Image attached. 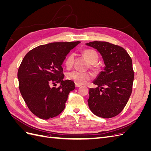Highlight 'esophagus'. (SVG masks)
<instances>
[{
  "mask_svg": "<svg viewBox=\"0 0 151 151\" xmlns=\"http://www.w3.org/2000/svg\"><path fill=\"white\" fill-rule=\"evenodd\" d=\"M75 86H76V88H79V87H80L81 85H80V84H75Z\"/></svg>",
  "mask_w": 151,
  "mask_h": 151,
  "instance_id": "34e87169",
  "label": "esophagus"
}]
</instances>
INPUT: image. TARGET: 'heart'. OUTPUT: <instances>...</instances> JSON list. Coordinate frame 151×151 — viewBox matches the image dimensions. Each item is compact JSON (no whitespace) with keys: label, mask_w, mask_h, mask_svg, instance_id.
Returning <instances> with one entry per match:
<instances>
[{"label":"heart","mask_w":151,"mask_h":151,"mask_svg":"<svg viewBox=\"0 0 151 151\" xmlns=\"http://www.w3.org/2000/svg\"><path fill=\"white\" fill-rule=\"evenodd\" d=\"M83 56L90 63V68L96 74H98L101 71V67L98 61L99 60V55L96 50L93 49H85L82 52ZM74 55L73 54L68 55L65 60V66L68 69L71 68L74 65ZM67 77L68 80H70L77 84H84L92 79V75L89 72H83L74 70L68 72Z\"/></svg>","instance_id":"heart-1"}]
</instances>
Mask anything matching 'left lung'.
<instances>
[{
  "mask_svg": "<svg viewBox=\"0 0 151 151\" xmlns=\"http://www.w3.org/2000/svg\"><path fill=\"white\" fill-rule=\"evenodd\" d=\"M97 49L105 67L89 89V107L95 115L109 118L118 115L126 106L132 94L134 73L132 60L123 47L106 42L86 43Z\"/></svg>",
  "mask_w": 151,
  "mask_h": 151,
  "instance_id": "left-lung-1",
  "label": "left lung"
}]
</instances>
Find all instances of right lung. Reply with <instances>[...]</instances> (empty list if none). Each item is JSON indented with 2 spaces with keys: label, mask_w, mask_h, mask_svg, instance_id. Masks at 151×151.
<instances>
[{
  "label": "right lung",
  "mask_w": 151,
  "mask_h": 151,
  "mask_svg": "<svg viewBox=\"0 0 151 151\" xmlns=\"http://www.w3.org/2000/svg\"><path fill=\"white\" fill-rule=\"evenodd\" d=\"M80 42H55L40 45L27 53L17 72L20 93L29 110L43 120L60 114L68 96L74 90L70 80L63 81L62 64L67 54ZM60 83L59 87L52 84Z\"/></svg>",
  "instance_id": "right-lung-1"
}]
</instances>
